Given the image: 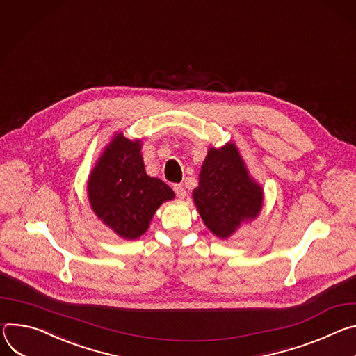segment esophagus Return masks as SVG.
<instances>
[{
  "mask_svg": "<svg viewBox=\"0 0 356 356\" xmlns=\"http://www.w3.org/2000/svg\"><path fill=\"white\" fill-rule=\"evenodd\" d=\"M174 191H175V193H177V196H178L179 200H184L185 196H186V191H185V186L182 184H175L174 185Z\"/></svg>",
  "mask_w": 356,
  "mask_h": 356,
  "instance_id": "esophagus-1",
  "label": "esophagus"
}]
</instances>
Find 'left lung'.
<instances>
[{
  "label": "left lung",
  "mask_w": 356,
  "mask_h": 356,
  "mask_svg": "<svg viewBox=\"0 0 356 356\" xmlns=\"http://www.w3.org/2000/svg\"><path fill=\"white\" fill-rule=\"evenodd\" d=\"M192 195L204 223L220 239L256 219L263 207V188L249 175L234 143L208 149Z\"/></svg>",
  "instance_id": "obj_1"
}]
</instances>
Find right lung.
I'll use <instances>...</instances> for the list:
<instances>
[{"instance_id":"1","label":"right lung","mask_w":356,"mask_h":356,"mask_svg":"<svg viewBox=\"0 0 356 356\" xmlns=\"http://www.w3.org/2000/svg\"><path fill=\"white\" fill-rule=\"evenodd\" d=\"M141 141L118 133L106 145L88 181V196L97 218L123 239L144 234L174 191L161 179L147 175Z\"/></svg>"}]
</instances>
